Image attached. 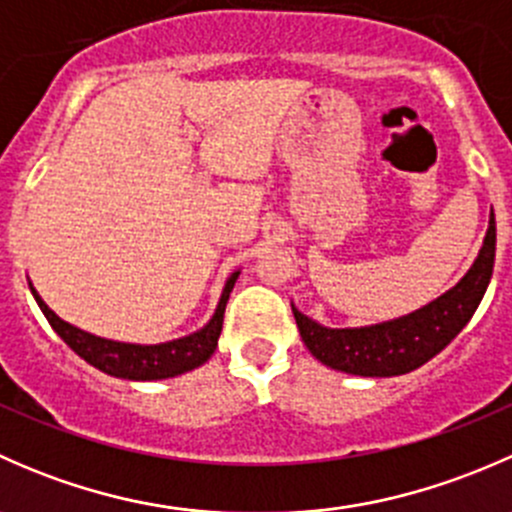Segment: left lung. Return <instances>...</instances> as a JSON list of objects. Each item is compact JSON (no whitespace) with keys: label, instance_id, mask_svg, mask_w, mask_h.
Segmentation results:
<instances>
[{"label":"left lung","instance_id":"left-lung-1","mask_svg":"<svg viewBox=\"0 0 512 512\" xmlns=\"http://www.w3.org/2000/svg\"><path fill=\"white\" fill-rule=\"evenodd\" d=\"M495 262V215L490 213L488 232L476 262L456 287L416 312L371 327L332 329L314 322L292 304L299 334L314 359L329 369L356 376L409 374L433 359L458 337L478 309Z\"/></svg>","mask_w":512,"mask_h":512}]
</instances>
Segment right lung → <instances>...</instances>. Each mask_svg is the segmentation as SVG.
Segmentation results:
<instances>
[{"label":"right lung","instance_id":"add662e5","mask_svg":"<svg viewBox=\"0 0 512 512\" xmlns=\"http://www.w3.org/2000/svg\"><path fill=\"white\" fill-rule=\"evenodd\" d=\"M237 275H240V272H232V275L227 277L223 294H220L218 309H215V314L210 317V322L205 324L203 329L188 334V337H180L163 344H126L96 337V334L84 332V329L64 322L59 314L51 312L49 304H46L44 299L39 297V292L32 287V282H29V289H32L36 304H39V309L44 312V317L49 319L51 329H54V332L59 334L81 359L89 361L91 366H96L103 374L118 376V379L158 381L198 369L200 364H205V361L213 356L215 349H218L220 332H223L225 304L227 299H230L232 287H235Z\"/></svg>","mask_w":512,"mask_h":512}]
</instances>
